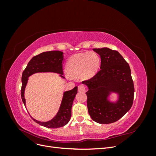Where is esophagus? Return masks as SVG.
Listing matches in <instances>:
<instances>
[{
	"label": "esophagus",
	"instance_id": "34e87169",
	"mask_svg": "<svg viewBox=\"0 0 156 156\" xmlns=\"http://www.w3.org/2000/svg\"><path fill=\"white\" fill-rule=\"evenodd\" d=\"M86 90V88L83 84H81L78 87V91L79 92H84Z\"/></svg>",
	"mask_w": 156,
	"mask_h": 156
}]
</instances>
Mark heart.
<instances>
[{"label":"heart","instance_id":"obj_1","mask_svg":"<svg viewBox=\"0 0 156 156\" xmlns=\"http://www.w3.org/2000/svg\"><path fill=\"white\" fill-rule=\"evenodd\" d=\"M100 64V58L96 53L87 51L72 56L67 63L66 71L70 77L80 75L83 80H88L97 73Z\"/></svg>","mask_w":156,"mask_h":156}]
</instances>
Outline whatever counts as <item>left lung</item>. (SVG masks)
<instances>
[{
	"mask_svg": "<svg viewBox=\"0 0 156 156\" xmlns=\"http://www.w3.org/2000/svg\"><path fill=\"white\" fill-rule=\"evenodd\" d=\"M101 58L100 70L88 81L87 107L91 119L99 124H111L120 119L133 105L134 85L129 66L119 52L108 48L93 49ZM118 99L112 102V93Z\"/></svg>",
	"mask_w": 156,
	"mask_h": 156,
	"instance_id": "left-lung-1",
	"label": "left lung"
}]
</instances>
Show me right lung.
Wrapping results in <instances>:
<instances>
[{
  "mask_svg": "<svg viewBox=\"0 0 156 156\" xmlns=\"http://www.w3.org/2000/svg\"><path fill=\"white\" fill-rule=\"evenodd\" d=\"M64 53L60 51H51L41 53L34 56L28 63L26 68L22 74L21 98L26 106L25 98V90L30 75L36 73L53 72L59 74V76L65 79L63 76L62 63L64 60ZM77 93V87L72 90L64 92L63 97L59 109L56 115L51 120L48 122H40L31 116L37 124L48 128H58L66 125L72 115V107L75 96Z\"/></svg>",
  "mask_w": 156,
  "mask_h": 156,
  "instance_id": "1",
  "label": "right lung"
}]
</instances>
